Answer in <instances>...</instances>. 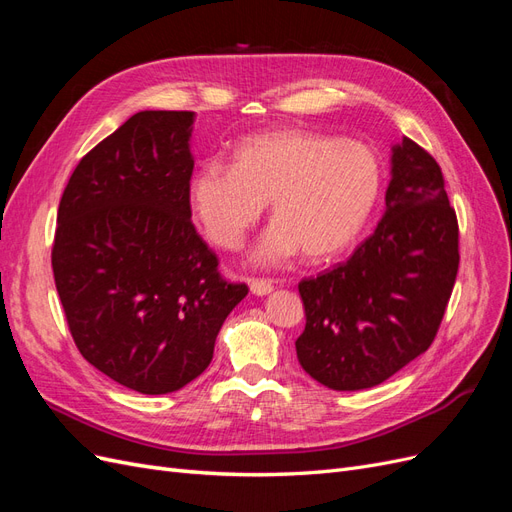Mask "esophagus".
I'll return each mask as SVG.
<instances>
[{
	"mask_svg": "<svg viewBox=\"0 0 512 512\" xmlns=\"http://www.w3.org/2000/svg\"><path fill=\"white\" fill-rule=\"evenodd\" d=\"M250 290L252 294H258V297H265L273 290V284L267 280H250Z\"/></svg>",
	"mask_w": 512,
	"mask_h": 512,
	"instance_id": "esophagus-1",
	"label": "esophagus"
}]
</instances>
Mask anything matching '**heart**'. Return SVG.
I'll return each instance as SVG.
<instances>
[{"mask_svg": "<svg viewBox=\"0 0 512 512\" xmlns=\"http://www.w3.org/2000/svg\"><path fill=\"white\" fill-rule=\"evenodd\" d=\"M382 188L378 156L359 141L312 130H273L245 138L235 166L203 162L190 203L207 237L239 250L271 200L273 224L252 262L284 265L301 250L309 260L342 254L361 235Z\"/></svg>", "mask_w": 512, "mask_h": 512, "instance_id": "1", "label": "heart"}]
</instances>
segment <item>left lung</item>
Returning <instances> with one entry per match:
<instances>
[{
    "mask_svg": "<svg viewBox=\"0 0 512 512\" xmlns=\"http://www.w3.org/2000/svg\"><path fill=\"white\" fill-rule=\"evenodd\" d=\"M386 211L335 269L299 282L301 367L333 391L371 389L436 337L459 269V226L438 162L404 136L393 147Z\"/></svg>",
    "mask_w": 512,
    "mask_h": 512,
    "instance_id": "8db88e82",
    "label": "left lung"
}]
</instances>
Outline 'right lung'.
Segmentation results:
<instances>
[{"instance_id":"add662e5","label":"right lung","mask_w":512,"mask_h":512,"mask_svg":"<svg viewBox=\"0 0 512 512\" xmlns=\"http://www.w3.org/2000/svg\"><path fill=\"white\" fill-rule=\"evenodd\" d=\"M192 111H141L91 149L61 196L53 275L79 352L164 395L198 378L247 294L192 224Z\"/></svg>"}]
</instances>
